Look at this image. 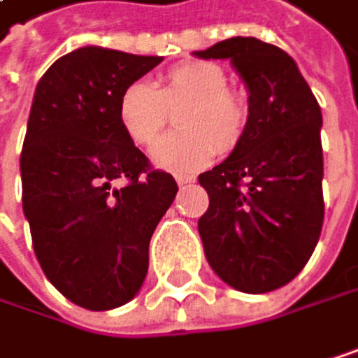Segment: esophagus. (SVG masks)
<instances>
[{
  "mask_svg": "<svg viewBox=\"0 0 358 358\" xmlns=\"http://www.w3.org/2000/svg\"><path fill=\"white\" fill-rule=\"evenodd\" d=\"M176 182H178V185H180V187H182V185H191V182H195V176H187V173H178V176H176Z\"/></svg>",
  "mask_w": 358,
  "mask_h": 358,
  "instance_id": "obj_1",
  "label": "esophagus"
}]
</instances>
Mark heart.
Here are the masks:
<instances>
[{"instance_id": "heart-1", "label": "heart", "mask_w": 358, "mask_h": 358, "mask_svg": "<svg viewBox=\"0 0 358 358\" xmlns=\"http://www.w3.org/2000/svg\"><path fill=\"white\" fill-rule=\"evenodd\" d=\"M118 122L129 140L152 146L171 114L178 112V134L161 140L152 157L171 171L203 167L214 152L231 155L248 131V106L229 89L227 73L208 61H185L169 67L159 83H131L118 97Z\"/></svg>"}]
</instances>
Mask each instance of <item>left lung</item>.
<instances>
[{
	"label": "left lung",
	"mask_w": 358,
	"mask_h": 358,
	"mask_svg": "<svg viewBox=\"0 0 358 358\" xmlns=\"http://www.w3.org/2000/svg\"><path fill=\"white\" fill-rule=\"evenodd\" d=\"M201 59H231L248 87V131L220 165L199 173L210 206L199 218L206 259L244 293H269L303 269L320 238L322 114L295 61L257 38H229Z\"/></svg>",
	"instance_id": "8db88e82"
}]
</instances>
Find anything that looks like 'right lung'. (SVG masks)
<instances>
[{"label": "right lung", "mask_w": 358, "mask_h": 358, "mask_svg": "<svg viewBox=\"0 0 358 358\" xmlns=\"http://www.w3.org/2000/svg\"><path fill=\"white\" fill-rule=\"evenodd\" d=\"M161 61L85 46L55 61L36 89L20 152L22 212L42 271L87 310L134 299L150 238L178 193L116 112L122 89Z\"/></svg>", "instance_id": "1"}]
</instances>
